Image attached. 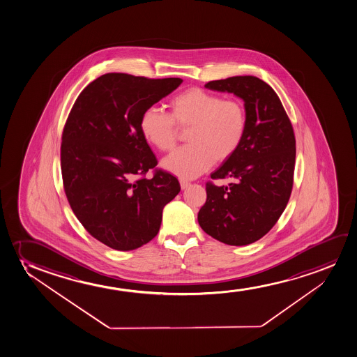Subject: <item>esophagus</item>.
I'll return each mask as SVG.
<instances>
[{"label": "esophagus", "instance_id": "34e87169", "mask_svg": "<svg viewBox=\"0 0 357 357\" xmlns=\"http://www.w3.org/2000/svg\"><path fill=\"white\" fill-rule=\"evenodd\" d=\"M191 184L190 183H189V181H181V189H183V190H184V189H186V188H188V186H190Z\"/></svg>", "mask_w": 357, "mask_h": 357}]
</instances>
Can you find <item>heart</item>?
Here are the masks:
<instances>
[{
  "instance_id": "b5f03b06",
  "label": "heart",
  "mask_w": 357,
  "mask_h": 357,
  "mask_svg": "<svg viewBox=\"0 0 357 357\" xmlns=\"http://www.w3.org/2000/svg\"><path fill=\"white\" fill-rule=\"evenodd\" d=\"M247 112L241 100L194 87L176 94L169 114L150 107L140 116L144 140L161 153L176 146L178 129L186 132V145L163 160L167 171L185 179L199 176L213 161L224 162L241 148L247 133Z\"/></svg>"
}]
</instances>
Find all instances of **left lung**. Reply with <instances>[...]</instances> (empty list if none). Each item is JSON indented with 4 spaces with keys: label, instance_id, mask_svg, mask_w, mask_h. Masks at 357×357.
<instances>
[{
    "label": "left lung",
    "instance_id": "1",
    "mask_svg": "<svg viewBox=\"0 0 357 357\" xmlns=\"http://www.w3.org/2000/svg\"><path fill=\"white\" fill-rule=\"evenodd\" d=\"M204 87L236 94L245 100L247 133L241 148L206 183L207 199L197 220L206 234L230 245L258 241L278 222L293 188L294 130L276 92L255 76L211 81Z\"/></svg>",
    "mask_w": 357,
    "mask_h": 357
}]
</instances>
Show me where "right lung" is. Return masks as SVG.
I'll use <instances>...</instances> for the list:
<instances>
[{"mask_svg":"<svg viewBox=\"0 0 357 357\" xmlns=\"http://www.w3.org/2000/svg\"><path fill=\"white\" fill-rule=\"evenodd\" d=\"M183 82L110 73L79 93L61 135L66 199L98 241L132 250L151 241L163 207L181 191L140 133V116ZM153 169V178H144Z\"/></svg>","mask_w":357,"mask_h":357,"instance_id":"add662e5","label":"right lung"}]
</instances>
